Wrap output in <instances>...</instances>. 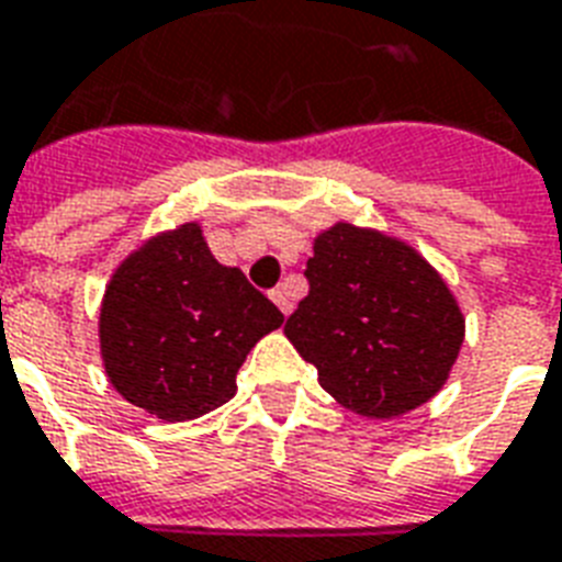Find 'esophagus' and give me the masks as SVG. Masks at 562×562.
Listing matches in <instances>:
<instances>
[{"instance_id": "esophagus-1", "label": "esophagus", "mask_w": 562, "mask_h": 562, "mask_svg": "<svg viewBox=\"0 0 562 562\" xmlns=\"http://www.w3.org/2000/svg\"><path fill=\"white\" fill-rule=\"evenodd\" d=\"M272 302L278 304V311L284 313H293V295H290V290H286L284 284L278 286V290H272Z\"/></svg>"}]
</instances>
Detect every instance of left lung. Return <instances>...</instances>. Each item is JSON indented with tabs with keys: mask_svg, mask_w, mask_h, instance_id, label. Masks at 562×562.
Masks as SVG:
<instances>
[{
	"mask_svg": "<svg viewBox=\"0 0 562 562\" xmlns=\"http://www.w3.org/2000/svg\"><path fill=\"white\" fill-rule=\"evenodd\" d=\"M311 293L286 319L295 351L342 407L395 419L448 381L467 319L437 269L398 237L334 222L313 240Z\"/></svg>",
	"mask_w": 562,
	"mask_h": 562,
	"instance_id": "obj_1",
	"label": "left lung"
}]
</instances>
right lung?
Instances as JSON below:
<instances>
[{
    "instance_id": "1",
    "label": "right lung",
    "mask_w": 562,
    "mask_h": 562,
    "mask_svg": "<svg viewBox=\"0 0 562 562\" xmlns=\"http://www.w3.org/2000/svg\"><path fill=\"white\" fill-rule=\"evenodd\" d=\"M284 313L237 267H222L199 222L134 249L104 286V375L134 407L164 422L199 419L237 393V372Z\"/></svg>"
}]
</instances>
